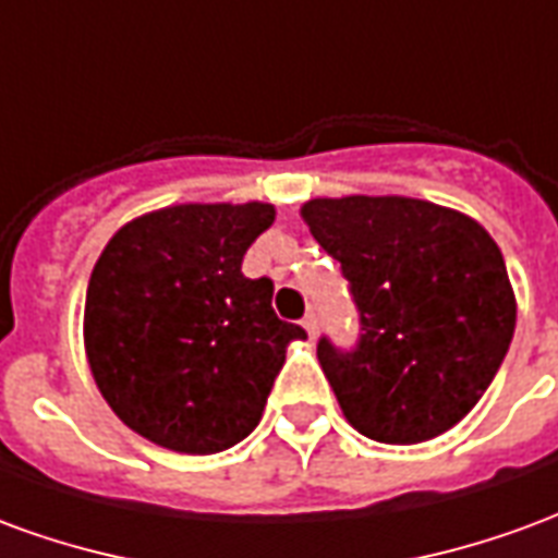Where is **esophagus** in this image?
I'll list each match as a JSON object with an SVG mask.
<instances>
[{
    "label": "esophagus",
    "instance_id": "1",
    "mask_svg": "<svg viewBox=\"0 0 558 558\" xmlns=\"http://www.w3.org/2000/svg\"><path fill=\"white\" fill-rule=\"evenodd\" d=\"M302 326H304V331L311 335V338H316V331H319V316H316L314 311H311V314H307L302 319Z\"/></svg>",
    "mask_w": 558,
    "mask_h": 558
}]
</instances>
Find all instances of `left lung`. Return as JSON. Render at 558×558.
I'll use <instances>...</instances> for the list:
<instances>
[{
    "mask_svg": "<svg viewBox=\"0 0 558 558\" xmlns=\"http://www.w3.org/2000/svg\"><path fill=\"white\" fill-rule=\"evenodd\" d=\"M302 218L359 311L355 347L316 343L347 421L388 445L451 430L514 338L502 251L466 215L410 196L311 199Z\"/></svg>",
    "mask_w": 558,
    "mask_h": 558,
    "instance_id": "8db88e82",
    "label": "left lung"
}]
</instances>
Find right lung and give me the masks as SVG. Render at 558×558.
<instances>
[{
    "label": "right lung",
    "mask_w": 558,
    "mask_h": 558,
    "mask_svg": "<svg viewBox=\"0 0 558 558\" xmlns=\"http://www.w3.org/2000/svg\"><path fill=\"white\" fill-rule=\"evenodd\" d=\"M268 203H187L131 220L86 290V355L110 410L148 442L218 454L254 430L302 326L271 307L275 283L244 278Z\"/></svg>",
    "instance_id": "right-lung-1"
}]
</instances>
